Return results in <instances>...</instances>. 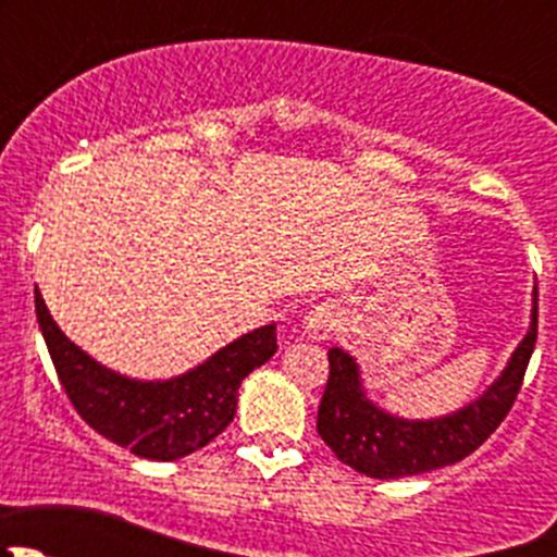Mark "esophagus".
I'll return each mask as SVG.
<instances>
[{
	"label": "esophagus",
	"mask_w": 557,
	"mask_h": 557,
	"mask_svg": "<svg viewBox=\"0 0 557 557\" xmlns=\"http://www.w3.org/2000/svg\"><path fill=\"white\" fill-rule=\"evenodd\" d=\"M336 325H339V312H336V307L318 305L305 314V323H301V329H305V334L310 336V339L323 342L334 334Z\"/></svg>",
	"instance_id": "esophagus-1"
}]
</instances>
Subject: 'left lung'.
I'll return each mask as SVG.
<instances>
[{"mask_svg": "<svg viewBox=\"0 0 557 557\" xmlns=\"http://www.w3.org/2000/svg\"><path fill=\"white\" fill-rule=\"evenodd\" d=\"M539 290L533 288L531 323L504 372L455 412L409 420L377 407L367 396L361 367L342 347L329 350V385L318 409V434L342 463L374 480H401L453 466L471 455L502 425L522 385L536 345Z\"/></svg>", "mask_w": 557, "mask_h": 557, "instance_id": "1", "label": "left lung"}]
</instances>
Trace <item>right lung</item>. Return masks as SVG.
Here are the masks:
<instances>
[{"label":"right lung","mask_w":557,"mask_h":557,"mask_svg":"<svg viewBox=\"0 0 557 557\" xmlns=\"http://www.w3.org/2000/svg\"><path fill=\"white\" fill-rule=\"evenodd\" d=\"M37 323L72 407L139 458L177 460L210 445L237 414L239 385L277 352V325L252 329L170 380H134L94 361L55 325L39 290Z\"/></svg>","instance_id":"obj_1"}]
</instances>
